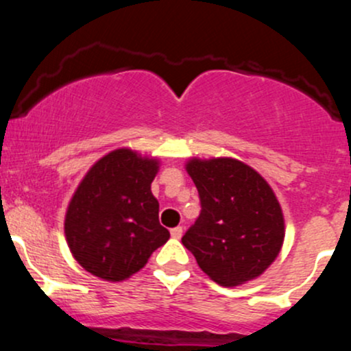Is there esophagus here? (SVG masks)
Masks as SVG:
<instances>
[{"label": "esophagus", "instance_id": "34e87169", "mask_svg": "<svg viewBox=\"0 0 351 351\" xmlns=\"http://www.w3.org/2000/svg\"><path fill=\"white\" fill-rule=\"evenodd\" d=\"M181 236H183V228L176 226V228L171 229V237H175V239H180Z\"/></svg>", "mask_w": 351, "mask_h": 351}]
</instances>
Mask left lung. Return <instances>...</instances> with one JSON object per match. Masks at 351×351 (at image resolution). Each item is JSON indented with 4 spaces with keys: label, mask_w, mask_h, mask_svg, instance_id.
Segmentation results:
<instances>
[{
    "label": "left lung",
    "mask_w": 351,
    "mask_h": 351,
    "mask_svg": "<svg viewBox=\"0 0 351 351\" xmlns=\"http://www.w3.org/2000/svg\"><path fill=\"white\" fill-rule=\"evenodd\" d=\"M186 171L198 188L201 213L181 243L216 284L234 287L259 277L285 236L272 188L236 158H191Z\"/></svg>",
    "instance_id": "left-lung-1"
}]
</instances>
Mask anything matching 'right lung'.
I'll return each instance as SVG.
<instances>
[{
	"mask_svg": "<svg viewBox=\"0 0 351 351\" xmlns=\"http://www.w3.org/2000/svg\"><path fill=\"white\" fill-rule=\"evenodd\" d=\"M160 162L117 148L92 165L67 206L64 232L72 256L92 276L128 279L170 239L158 221L152 181Z\"/></svg>",
	"mask_w": 351,
	"mask_h": 351,
	"instance_id": "add662e5",
	"label": "right lung"
}]
</instances>
